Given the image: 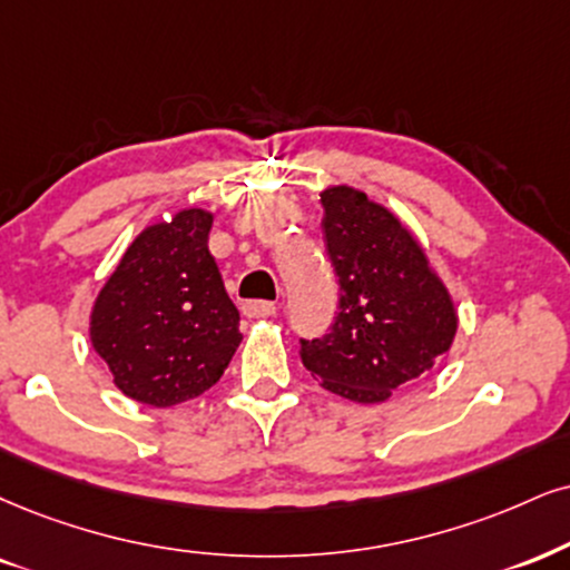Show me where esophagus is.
<instances>
[{
    "mask_svg": "<svg viewBox=\"0 0 570 570\" xmlns=\"http://www.w3.org/2000/svg\"><path fill=\"white\" fill-rule=\"evenodd\" d=\"M243 314H245V317H250V320L274 317V314H277V306H274L272 301H245Z\"/></svg>",
    "mask_w": 570,
    "mask_h": 570,
    "instance_id": "esophagus-1",
    "label": "esophagus"
}]
</instances>
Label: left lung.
Wrapping results in <instances>:
<instances>
[{
  "instance_id": "obj_1",
  "label": "left lung",
  "mask_w": 570,
  "mask_h": 570,
  "mask_svg": "<svg viewBox=\"0 0 570 570\" xmlns=\"http://www.w3.org/2000/svg\"><path fill=\"white\" fill-rule=\"evenodd\" d=\"M320 198L341 301L325 338L301 341V360L330 393L356 404L389 402L452 348L454 301L389 208L348 185H330Z\"/></svg>"
}]
</instances>
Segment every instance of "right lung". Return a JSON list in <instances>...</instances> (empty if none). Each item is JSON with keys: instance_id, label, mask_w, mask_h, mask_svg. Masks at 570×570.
Returning <instances> with one entry per match:
<instances>
[{"instance_id": "add662e5", "label": "right lung", "mask_w": 570, "mask_h": 570, "mask_svg": "<svg viewBox=\"0 0 570 570\" xmlns=\"http://www.w3.org/2000/svg\"><path fill=\"white\" fill-rule=\"evenodd\" d=\"M210 224L206 208L147 224L91 306V348L116 389L139 404L166 410L206 393L243 341L208 250Z\"/></svg>"}]
</instances>
